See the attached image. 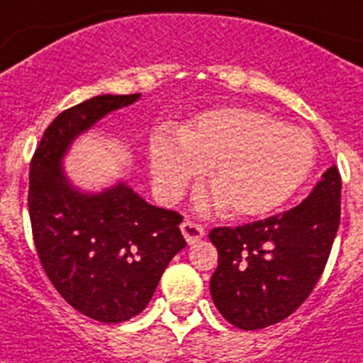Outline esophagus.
Wrapping results in <instances>:
<instances>
[{
    "mask_svg": "<svg viewBox=\"0 0 363 363\" xmlns=\"http://www.w3.org/2000/svg\"><path fill=\"white\" fill-rule=\"evenodd\" d=\"M181 230L190 245L191 243L199 242V240L205 236V227H203L201 223H197V221H194V219H186V221H182Z\"/></svg>",
    "mask_w": 363,
    "mask_h": 363,
    "instance_id": "34e87169",
    "label": "esophagus"
}]
</instances>
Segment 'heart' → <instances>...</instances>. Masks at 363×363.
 <instances>
[{
    "label": "heart",
    "instance_id": "b5f03b06",
    "mask_svg": "<svg viewBox=\"0 0 363 363\" xmlns=\"http://www.w3.org/2000/svg\"><path fill=\"white\" fill-rule=\"evenodd\" d=\"M315 147L304 130L247 108H219L199 116L181 138L157 136L151 167L158 190L175 199L212 167L218 190L197 201L201 210L228 203L234 216L257 218L284 205L308 179Z\"/></svg>",
    "mask_w": 363,
    "mask_h": 363
}]
</instances>
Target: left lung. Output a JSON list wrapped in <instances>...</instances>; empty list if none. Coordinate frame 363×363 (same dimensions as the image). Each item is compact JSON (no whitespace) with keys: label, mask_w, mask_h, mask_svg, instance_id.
<instances>
[{"label":"left lung","mask_w":363,"mask_h":363,"mask_svg":"<svg viewBox=\"0 0 363 363\" xmlns=\"http://www.w3.org/2000/svg\"><path fill=\"white\" fill-rule=\"evenodd\" d=\"M342 175L328 167L310 196L282 214L238 227H216L210 294L225 319L243 330L280 323L318 284L342 214Z\"/></svg>","instance_id":"8db88e82"}]
</instances>
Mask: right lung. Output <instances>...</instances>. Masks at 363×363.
<instances>
[{
	"instance_id": "1",
	"label": "right lung",
	"mask_w": 363,
	"mask_h": 363,
	"mask_svg": "<svg viewBox=\"0 0 363 363\" xmlns=\"http://www.w3.org/2000/svg\"><path fill=\"white\" fill-rule=\"evenodd\" d=\"M138 97L97 96L60 112L29 166L27 206L45 275L69 306L101 323L138 315L169 260L186 247L179 212L151 206L125 184L99 196L79 194L60 169L79 133Z\"/></svg>"
}]
</instances>
